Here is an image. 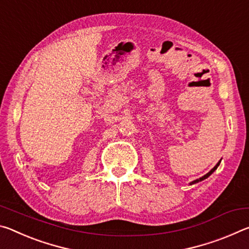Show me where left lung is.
Masks as SVG:
<instances>
[{"label": "left lung", "instance_id": "obj_1", "mask_svg": "<svg viewBox=\"0 0 249 249\" xmlns=\"http://www.w3.org/2000/svg\"><path fill=\"white\" fill-rule=\"evenodd\" d=\"M220 162H221V160H220V161H218V162L216 163V165H215V167H214L212 170H211V171H209V172H208V174H206L205 176H203V177H201V178H199V179H196V180H195V181H192V182H190V184H195V183H197V182H199V181H202V180H204V179H206V178H208V177H210L211 175H212V174H213V172H214V171H215V170L217 169V167H218V166H220Z\"/></svg>", "mask_w": 249, "mask_h": 249}]
</instances>
